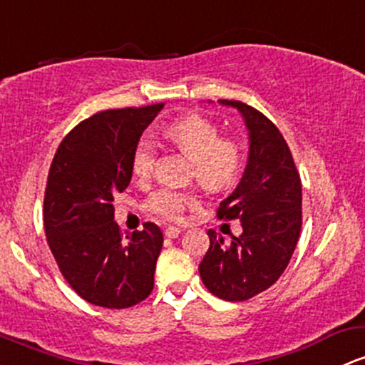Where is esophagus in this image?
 <instances>
[{"instance_id":"34e87169","label":"esophagus","mask_w":365,"mask_h":365,"mask_svg":"<svg viewBox=\"0 0 365 365\" xmlns=\"http://www.w3.org/2000/svg\"><path fill=\"white\" fill-rule=\"evenodd\" d=\"M180 234H182V228H178V227H168L166 230H164V235H166L168 239L178 237Z\"/></svg>"}]
</instances>
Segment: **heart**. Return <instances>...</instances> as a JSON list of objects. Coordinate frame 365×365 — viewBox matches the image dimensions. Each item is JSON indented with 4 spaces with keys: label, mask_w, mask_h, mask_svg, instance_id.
<instances>
[{
    "label": "heart",
    "mask_w": 365,
    "mask_h": 365,
    "mask_svg": "<svg viewBox=\"0 0 365 365\" xmlns=\"http://www.w3.org/2000/svg\"><path fill=\"white\" fill-rule=\"evenodd\" d=\"M166 137L192 159V175L206 189L227 190L239 180L242 171V149L235 140L222 138L213 123L197 114L178 119L166 128ZM155 142L142 137L131 154V170L138 178H147L154 168ZM195 190H176L161 187L147 197L145 207L149 213L163 220H180L189 206L199 202Z\"/></svg>",
    "instance_id": "heart-1"
}]
</instances>
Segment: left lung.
<instances>
[{
  "instance_id": "1",
  "label": "left lung",
  "mask_w": 365,
  "mask_h": 365,
  "mask_svg": "<svg viewBox=\"0 0 365 365\" xmlns=\"http://www.w3.org/2000/svg\"><path fill=\"white\" fill-rule=\"evenodd\" d=\"M242 114L250 158L237 189L220 202V220H239L242 234L228 246L210 230V250L199 274L210 293L246 302L268 289L286 270L302 232V180L282 133L239 100H220Z\"/></svg>"
}]
</instances>
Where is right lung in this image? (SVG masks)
I'll return each instance as SVG.
<instances>
[{
  "mask_svg": "<svg viewBox=\"0 0 365 365\" xmlns=\"http://www.w3.org/2000/svg\"><path fill=\"white\" fill-rule=\"evenodd\" d=\"M164 103L93 114L66 135L45 190L46 241L69 286L88 303L130 308L154 289L163 232L143 223L126 237L114 222V195L130 185L131 154Z\"/></svg>",
  "mask_w": 365,
  "mask_h": 365,
  "instance_id": "1",
  "label": "right lung"
}]
</instances>
